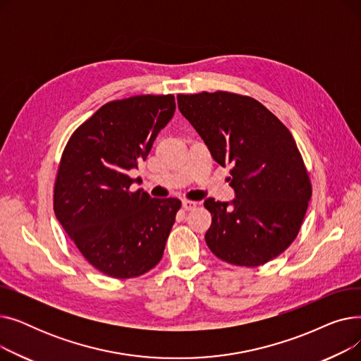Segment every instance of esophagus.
Instances as JSON below:
<instances>
[{
  "mask_svg": "<svg viewBox=\"0 0 361 361\" xmlns=\"http://www.w3.org/2000/svg\"><path fill=\"white\" fill-rule=\"evenodd\" d=\"M183 209L184 211H192V209H195V207L197 206V203L196 202H192V200H183Z\"/></svg>",
  "mask_w": 361,
  "mask_h": 361,
  "instance_id": "1",
  "label": "esophagus"
}]
</instances>
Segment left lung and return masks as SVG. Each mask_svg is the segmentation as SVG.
Wrapping results in <instances>:
<instances>
[{
  "instance_id": "8db88e82",
  "label": "left lung",
  "mask_w": 361,
  "mask_h": 361,
  "mask_svg": "<svg viewBox=\"0 0 361 361\" xmlns=\"http://www.w3.org/2000/svg\"><path fill=\"white\" fill-rule=\"evenodd\" d=\"M178 109L212 158L231 165L235 199H206L211 252L238 267H259L281 255L305 219L312 184L290 130L253 98L230 92L177 94Z\"/></svg>"
}]
</instances>
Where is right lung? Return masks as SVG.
I'll list each match as a JSON object with an SVG mask.
<instances>
[{
	"label": "right lung",
	"mask_w": 361,
	"mask_h": 361,
	"mask_svg": "<svg viewBox=\"0 0 361 361\" xmlns=\"http://www.w3.org/2000/svg\"><path fill=\"white\" fill-rule=\"evenodd\" d=\"M176 112L173 94H140L101 106L73 133L54 188V212L83 257L112 278L159 263L178 199L130 192L128 171L145 161Z\"/></svg>",
	"instance_id": "1"
}]
</instances>
